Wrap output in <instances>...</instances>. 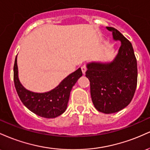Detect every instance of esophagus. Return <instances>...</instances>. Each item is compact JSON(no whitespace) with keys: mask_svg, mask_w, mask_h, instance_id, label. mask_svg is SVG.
<instances>
[{"mask_svg":"<svg viewBox=\"0 0 150 150\" xmlns=\"http://www.w3.org/2000/svg\"><path fill=\"white\" fill-rule=\"evenodd\" d=\"M81 69H82V73H83L84 75H85V72H86V70H87V68H86L85 65H83V66H82V68H81Z\"/></svg>","mask_w":150,"mask_h":150,"instance_id":"esophagus-1","label":"esophagus"}]
</instances>
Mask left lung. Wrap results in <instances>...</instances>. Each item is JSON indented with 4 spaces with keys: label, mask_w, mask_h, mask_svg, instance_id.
Wrapping results in <instances>:
<instances>
[{
    "label": "left lung",
    "mask_w": 150,
    "mask_h": 150,
    "mask_svg": "<svg viewBox=\"0 0 150 150\" xmlns=\"http://www.w3.org/2000/svg\"><path fill=\"white\" fill-rule=\"evenodd\" d=\"M114 42H120L118 53L111 61H92L87 64L85 76L90 82L94 107L101 113H113L126 107L135 94L137 81V61L132 44L111 27Z\"/></svg>",
    "instance_id": "1"
}]
</instances>
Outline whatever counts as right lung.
<instances>
[{
    "instance_id": "obj_1",
    "label": "right lung",
    "mask_w": 150,
    "mask_h": 150,
    "mask_svg": "<svg viewBox=\"0 0 150 150\" xmlns=\"http://www.w3.org/2000/svg\"><path fill=\"white\" fill-rule=\"evenodd\" d=\"M82 75L81 68L70 74L54 89L46 92H34L22 85L18 76L17 56L14 65V83L20 100L30 111L46 118H56L64 113L73 87Z\"/></svg>"
}]
</instances>
